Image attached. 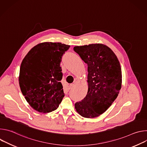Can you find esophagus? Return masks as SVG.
Masks as SVG:
<instances>
[{
	"mask_svg": "<svg viewBox=\"0 0 147 147\" xmlns=\"http://www.w3.org/2000/svg\"><path fill=\"white\" fill-rule=\"evenodd\" d=\"M74 87V84H70L69 86V89L71 90Z\"/></svg>",
	"mask_w": 147,
	"mask_h": 147,
	"instance_id": "obj_1",
	"label": "esophagus"
}]
</instances>
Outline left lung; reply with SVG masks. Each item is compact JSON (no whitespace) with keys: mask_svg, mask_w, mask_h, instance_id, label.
Here are the masks:
<instances>
[{"mask_svg":"<svg viewBox=\"0 0 147 147\" xmlns=\"http://www.w3.org/2000/svg\"><path fill=\"white\" fill-rule=\"evenodd\" d=\"M74 51L87 64L88 72L87 94L75 103V109L84 117H98L112 105L121 89L119 61L111 49L101 44L74 47Z\"/></svg>","mask_w":147,"mask_h":147,"instance_id":"8db88e82","label":"left lung"}]
</instances>
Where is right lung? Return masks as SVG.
Here are the masks:
<instances>
[{
    "instance_id": "right-lung-1",
    "label": "right lung",
    "mask_w": 147,
    "mask_h": 147,
    "mask_svg": "<svg viewBox=\"0 0 147 147\" xmlns=\"http://www.w3.org/2000/svg\"><path fill=\"white\" fill-rule=\"evenodd\" d=\"M70 45L44 42L33 47L21 64L19 85L30 105L40 113L56 110L65 94L60 81L62 56Z\"/></svg>"
}]
</instances>
